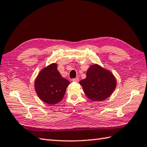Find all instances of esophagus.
Returning a JSON list of instances; mask_svg holds the SVG:
<instances>
[{
    "label": "esophagus",
    "mask_w": 147,
    "mask_h": 147,
    "mask_svg": "<svg viewBox=\"0 0 147 147\" xmlns=\"http://www.w3.org/2000/svg\"><path fill=\"white\" fill-rule=\"evenodd\" d=\"M73 82H79V78H74V79H73Z\"/></svg>",
    "instance_id": "esophagus-1"
}]
</instances>
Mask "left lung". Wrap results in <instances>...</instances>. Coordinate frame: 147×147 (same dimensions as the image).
<instances>
[{
	"instance_id": "1",
	"label": "left lung",
	"mask_w": 147,
	"mask_h": 147,
	"mask_svg": "<svg viewBox=\"0 0 147 147\" xmlns=\"http://www.w3.org/2000/svg\"><path fill=\"white\" fill-rule=\"evenodd\" d=\"M84 93L93 101H102L113 93L117 81L111 71L98 64L90 66L86 72V78L81 80Z\"/></svg>"
}]
</instances>
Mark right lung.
Here are the masks:
<instances>
[{"instance_id":"right-lung-1","label":"right lung","mask_w":147,"mask_h":147,"mask_svg":"<svg viewBox=\"0 0 147 147\" xmlns=\"http://www.w3.org/2000/svg\"><path fill=\"white\" fill-rule=\"evenodd\" d=\"M69 83L59 73L57 64L53 63L40 72L35 82V89L43 102L54 105L62 100Z\"/></svg>"}]
</instances>
